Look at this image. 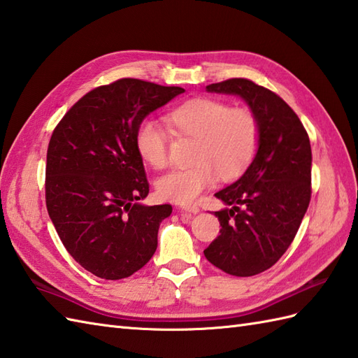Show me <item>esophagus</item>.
Masks as SVG:
<instances>
[{"mask_svg":"<svg viewBox=\"0 0 358 358\" xmlns=\"http://www.w3.org/2000/svg\"><path fill=\"white\" fill-rule=\"evenodd\" d=\"M180 212H189V214H199L200 208L199 206H180Z\"/></svg>","mask_w":358,"mask_h":358,"instance_id":"esophagus-1","label":"esophagus"}]
</instances>
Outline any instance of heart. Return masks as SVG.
<instances>
[{
    "label": "heart",
    "mask_w": 358,
    "mask_h": 358,
    "mask_svg": "<svg viewBox=\"0 0 358 358\" xmlns=\"http://www.w3.org/2000/svg\"><path fill=\"white\" fill-rule=\"evenodd\" d=\"M171 135L192 140L191 167L173 171L157 181V194L166 201L191 204L220 178L234 181L252 164L262 138L260 120L246 106L210 96H195L164 115ZM136 154L152 169L169 164V134L144 118L135 127Z\"/></svg>",
    "instance_id": "heart-1"
}]
</instances>
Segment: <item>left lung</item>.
I'll return each mask as SVG.
<instances>
[{
    "label": "left lung",
    "instance_id": "8db88e82",
    "mask_svg": "<svg viewBox=\"0 0 358 358\" xmlns=\"http://www.w3.org/2000/svg\"><path fill=\"white\" fill-rule=\"evenodd\" d=\"M206 89L246 100L260 120L262 138L243 177L215 194L231 208L215 212L222 229L204 257L229 275H257L286 252L306 214L313 194L309 136L291 106L254 81L231 78Z\"/></svg>",
    "mask_w": 358,
    "mask_h": 358
}]
</instances>
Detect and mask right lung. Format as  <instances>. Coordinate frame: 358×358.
I'll use <instances>...</instances> for the list:
<instances>
[{
  "label": "right lung",
  "mask_w": 358,
  "mask_h": 358,
  "mask_svg": "<svg viewBox=\"0 0 358 358\" xmlns=\"http://www.w3.org/2000/svg\"><path fill=\"white\" fill-rule=\"evenodd\" d=\"M183 92L120 78L81 96L53 129L45 206L67 252L96 277H131L157 250L159 223L172 206L136 203L148 196L149 181L134 134L144 117Z\"/></svg>",
  "instance_id": "right-lung-1"
}]
</instances>
